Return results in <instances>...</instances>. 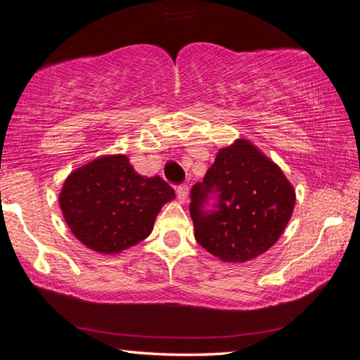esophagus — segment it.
Here are the masks:
<instances>
[{"mask_svg":"<svg viewBox=\"0 0 360 360\" xmlns=\"http://www.w3.org/2000/svg\"><path fill=\"white\" fill-rule=\"evenodd\" d=\"M176 195H178L179 203H184L188 197V187L187 186H179L176 188Z\"/></svg>","mask_w":360,"mask_h":360,"instance_id":"obj_1","label":"esophagus"}]
</instances>
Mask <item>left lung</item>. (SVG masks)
Returning a JSON list of instances; mask_svg holds the SVG:
<instances>
[{
  "label": "left lung",
  "mask_w": 360,
  "mask_h": 360,
  "mask_svg": "<svg viewBox=\"0 0 360 360\" xmlns=\"http://www.w3.org/2000/svg\"><path fill=\"white\" fill-rule=\"evenodd\" d=\"M218 192L217 210L202 208ZM195 240L229 264L266 252L283 235L295 206V191L283 169L249 139L219 149L203 182L191 192Z\"/></svg>",
  "instance_id": "obj_1"
}]
</instances>
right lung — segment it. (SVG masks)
<instances>
[{"instance_id": "obj_1", "label": "right lung", "mask_w": 360, "mask_h": 360, "mask_svg": "<svg viewBox=\"0 0 360 360\" xmlns=\"http://www.w3.org/2000/svg\"><path fill=\"white\" fill-rule=\"evenodd\" d=\"M176 197L160 176L138 174L124 154L101 155L71 172L58 203L71 233L100 254H119L150 235Z\"/></svg>"}]
</instances>
